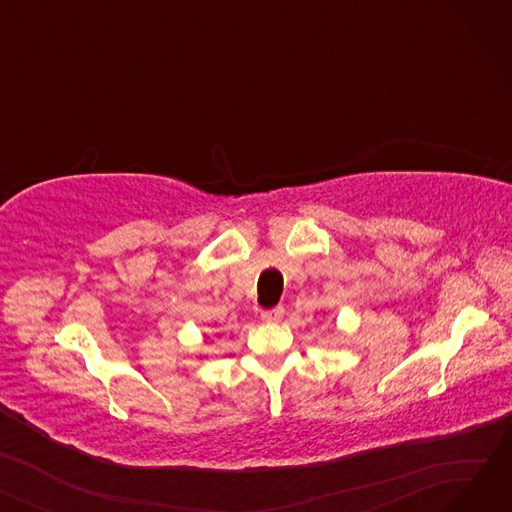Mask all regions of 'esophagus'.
Instances as JSON below:
<instances>
[{
    "label": "esophagus",
    "instance_id": "obj_1",
    "mask_svg": "<svg viewBox=\"0 0 512 512\" xmlns=\"http://www.w3.org/2000/svg\"><path fill=\"white\" fill-rule=\"evenodd\" d=\"M282 317H284L282 307H274V309H267L261 313V319L267 321V324H276V321H282Z\"/></svg>",
    "mask_w": 512,
    "mask_h": 512
}]
</instances>
